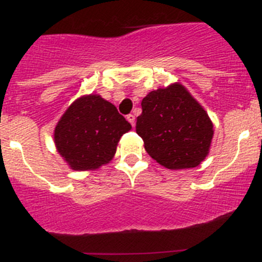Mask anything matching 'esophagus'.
Instances as JSON below:
<instances>
[{
	"instance_id": "esophagus-1",
	"label": "esophagus",
	"mask_w": 262,
	"mask_h": 262,
	"mask_svg": "<svg viewBox=\"0 0 262 262\" xmlns=\"http://www.w3.org/2000/svg\"><path fill=\"white\" fill-rule=\"evenodd\" d=\"M126 120H128L129 123H130L132 125L134 126V121H136V116H134L133 114H129V115H126Z\"/></svg>"
}]
</instances>
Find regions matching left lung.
Instances as JSON below:
<instances>
[{"mask_svg":"<svg viewBox=\"0 0 262 262\" xmlns=\"http://www.w3.org/2000/svg\"><path fill=\"white\" fill-rule=\"evenodd\" d=\"M136 130L147 153L170 170L196 167L209 153L213 124L182 84L149 92Z\"/></svg>","mask_w":262,"mask_h":262,"instance_id":"1","label":"left lung"}]
</instances>
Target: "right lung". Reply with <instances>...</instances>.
Masks as SVG:
<instances>
[{"label": "right lung", "mask_w": 262, "mask_h": 262, "mask_svg": "<svg viewBox=\"0 0 262 262\" xmlns=\"http://www.w3.org/2000/svg\"><path fill=\"white\" fill-rule=\"evenodd\" d=\"M132 125L99 95L80 97L63 114L54 130L58 152L76 171L96 170L109 162Z\"/></svg>", "instance_id": "obj_1"}]
</instances>
